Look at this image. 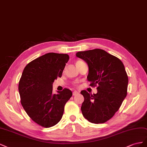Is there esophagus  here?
I'll list each match as a JSON object with an SVG mask.
<instances>
[{"label": "esophagus", "mask_w": 147, "mask_h": 147, "mask_svg": "<svg viewBox=\"0 0 147 147\" xmlns=\"http://www.w3.org/2000/svg\"><path fill=\"white\" fill-rule=\"evenodd\" d=\"M78 94H79V92H78V91H74V92H73V95L75 96V95H78Z\"/></svg>", "instance_id": "1"}]
</instances>
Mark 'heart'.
<instances>
[{
  "mask_svg": "<svg viewBox=\"0 0 147 147\" xmlns=\"http://www.w3.org/2000/svg\"><path fill=\"white\" fill-rule=\"evenodd\" d=\"M82 61H81V60H78V61H76V64H78V63H80V62H81Z\"/></svg>",
  "mask_w": 147,
  "mask_h": 147,
  "instance_id": "b5f03b06",
  "label": "heart"
}]
</instances>
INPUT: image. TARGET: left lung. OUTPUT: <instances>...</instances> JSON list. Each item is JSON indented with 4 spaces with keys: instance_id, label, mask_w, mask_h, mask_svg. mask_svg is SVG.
Instances as JSON below:
<instances>
[{
    "instance_id": "left-lung-1",
    "label": "left lung",
    "mask_w": 147,
    "mask_h": 147,
    "mask_svg": "<svg viewBox=\"0 0 147 147\" xmlns=\"http://www.w3.org/2000/svg\"><path fill=\"white\" fill-rule=\"evenodd\" d=\"M76 55L89 66L87 80L97 87V93L82 90L84 101L81 111L84 118L95 124L104 123L119 110L127 95L128 76L118 58L99 49L78 52Z\"/></svg>"
}]
</instances>
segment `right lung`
Instances as JSON below:
<instances>
[{"instance_id":"right-lung-1","label":"right lung","mask_w":147,"mask_h":147,"mask_svg":"<svg viewBox=\"0 0 147 147\" xmlns=\"http://www.w3.org/2000/svg\"><path fill=\"white\" fill-rule=\"evenodd\" d=\"M69 58L68 54L46 53L29 63L20 79L22 105L31 119L42 127H52L59 122L73 95L66 88L52 94L53 82L61 77Z\"/></svg>"}]
</instances>
